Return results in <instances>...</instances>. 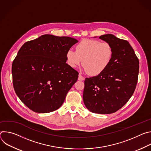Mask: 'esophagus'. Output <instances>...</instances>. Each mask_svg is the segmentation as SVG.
Returning <instances> with one entry per match:
<instances>
[{"mask_svg":"<svg viewBox=\"0 0 151 151\" xmlns=\"http://www.w3.org/2000/svg\"><path fill=\"white\" fill-rule=\"evenodd\" d=\"M84 79L85 78L81 74L79 75V76H78V80H79V81H83Z\"/></svg>","mask_w":151,"mask_h":151,"instance_id":"obj_1","label":"esophagus"}]
</instances>
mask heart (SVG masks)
Instances as JSON below:
<instances>
[{
	"label": "heart",
	"mask_w": 151,
	"mask_h": 151,
	"mask_svg": "<svg viewBox=\"0 0 151 151\" xmlns=\"http://www.w3.org/2000/svg\"><path fill=\"white\" fill-rule=\"evenodd\" d=\"M114 53L113 47L109 42L84 39L76 45L75 51L71 49L67 51L66 63L72 68L78 67L82 63L85 72L97 76L110 65Z\"/></svg>",
	"instance_id": "1"
}]
</instances>
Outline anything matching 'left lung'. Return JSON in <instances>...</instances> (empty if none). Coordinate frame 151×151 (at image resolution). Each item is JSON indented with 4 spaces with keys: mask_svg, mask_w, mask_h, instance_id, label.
I'll return each instance as SVG.
<instances>
[{
    "mask_svg": "<svg viewBox=\"0 0 151 151\" xmlns=\"http://www.w3.org/2000/svg\"><path fill=\"white\" fill-rule=\"evenodd\" d=\"M114 48L110 65L101 74L85 79L83 103L91 112L110 114L120 109L133 94L139 61L129 42L112 34L100 36Z\"/></svg>",
    "mask_w": 151,
    "mask_h": 151,
    "instance_id": "obj_1",
    "label": "left lung"
}]
</instances>
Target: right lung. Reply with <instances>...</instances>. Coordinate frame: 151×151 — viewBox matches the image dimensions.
<instances>
[{
    "mask_svg": "<svg viewBox=\"0 0 151 151\" xmlns=\"http://www.w3.org/2000/svg\"><path fill=\"white\" fill-rule=\"evenodd\" d=\"M78 40L44 35L26 42L12 64L13 86L20 100L36 113H48L63 104L79 73L66 62L68 50Z\"/></svg>",
    "mask_w": 151,
    "mask_h": 151,
    "instance_id": "1",
    "label": "right lung"
}]
</instances>
